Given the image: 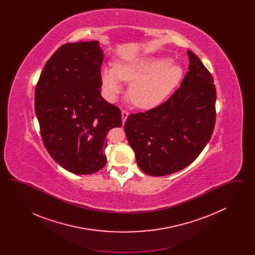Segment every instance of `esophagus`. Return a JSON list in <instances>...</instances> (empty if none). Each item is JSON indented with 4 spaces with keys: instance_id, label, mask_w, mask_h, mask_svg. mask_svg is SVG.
Masks as SVG:
<instances>
[{
    "instance_id": "obj_1",
    "label": "esophagus",
    "mask_w": 255,
    "mask_h": 255,
    "mask_svg": "<svg viewBox=\"0 0 255 255\" xmlns=\"http://www.w3.org/2000/svg\"><path fill=\"white\" fill-rule=\"evenodd\" d=\"M128 115H129V113L126 111V110H122V122L123 123H125L126 122V120H127V118H128Z\"/></svg>"
}]
</instances>
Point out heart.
Here are the masks:
<instances>
[{
  "label": "heart",
  "instance_id": "1",
  "mask_svg": "<svg viewBox=\"0 0 255 255\" xmlns=\"http://www.w3.org/2000/svg\"><path fill=\"white\" fill-rule=\"evenodd\" d=\"M182 66L169 57L155 55L122 61L115 68L103 67L101 82L106 97L115 99L123 89L122 81L131 82L128 97L134 106L152 109L161 104L180 84Z\"/></svg>",
  "mask_w": 255,
  "mask_h": 255
}]
</instances>
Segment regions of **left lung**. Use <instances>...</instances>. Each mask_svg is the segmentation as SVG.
Segmentation results:
<instances>
[{
    "label": "left lung",
    "instance_id": "left-lung-1",
    "mask_svg": "<svg viewBox=\"0 0 255 255\" xmlns=\"http://www.w3.org/2000/svg\"><path fill=\"white\" fill-rule=\"evenodd\" d=\"M181 87L158 107L132 114L124 129L139 168L165 176L193 162L209 141L216 121L213 77L192 51Z\"/></svg>",
    "mask_w": 255,
    "mask_h": 255
}]
</instances>
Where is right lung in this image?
Here are the masks:
<instances>
[{"instance_id": "obj_1", "label": "right lung", "mask_w": 255, "mask_h": 255, "mask_svg": "<svg viewBox=\"0 0 255 255\" xmlns=\"http://www.w3.org/2000/svg\"><path fill=\"white\" fill-rule=\"evenodd\" d=\"M103 56L98 41L64 44L46 63L35 89L44 145L73 174L102 169L106 134L122 125L121 110L100 95Z\"/></svg>"}]
</instances>
